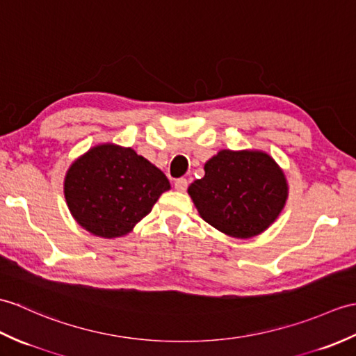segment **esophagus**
Instances as JSON below:
<instances>
[{"label":"esophagus","mask_w":356,"mask_h":356,"mask_svg":"<svg viewBox=\"0 0 356 356\" xmlns=\"http://www.w3.org/2000/svg\"><path fill=\"white\" fill-rule=\"evenodd\" d=\"M175 188L177 189L179 193H185V191H186V188H188V180H186V179H184V177L177 179V180L175 181Z\"/></svg>","instance_id":"obj_1"}]
</instances>
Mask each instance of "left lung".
I'll list each match as a JSON object with an SVG mask.
<instances>
[{
    "label": "left lung",
    "mask_w": 356,
    "mask_h": 356,
    "mask_svg": "<svg viewBox=\"0 0 356 356\" xmlns=\"http://www.w3.org/2000/svg\"><path fill=\"white\" fill-rule=\"evenodd\" d=\"M200 217L220 232L252 238L276 221L288 198L282 168L259 150H221L188 188Z\"/></svg>",
    "instance_id": "1"
}]
</instances>
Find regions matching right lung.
Returning a JSON list of instances; mask_svg holds the SVG:
<instances>
[{
  "label": "right lung",
  "instance_id": "obj_1",
  "mask_svg": "<svg viewBox=\"0 0 356 356\" xmlns=\"http://www.w3.org/2000/svg\"><path fill=\"white\" fill-rule=\"evenodd\" d=\"M65 198L79 225L95 236H124L150 213L170 181L130 147L100 144L74 161Z\"/></svg>",
  "mask_w": 356,
  "mask_h": 356
}]
</instances>
